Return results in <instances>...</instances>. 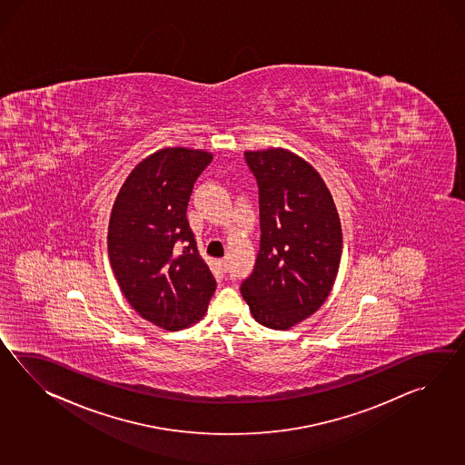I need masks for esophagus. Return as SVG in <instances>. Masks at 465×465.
Wrapping results in <instances>:
<instances>
[{"label":"esophagus","mask_w":465,"mask_h":465,"mask_svg":"<svg viewBox=\"0 0 465 465\" xmlns=\"http://www.w3.org/2000/svg\"><path fill=\"white\" fill-rule=\"evenodd\" d=\"M227 258H220V260H218V265H220V269L223 270V272L227 269Z\"/></svg>","instance_id":"1"}]
</instances>
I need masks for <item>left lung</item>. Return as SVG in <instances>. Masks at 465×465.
Here are the masks:
<instances>
[{"label": "left lung", "mask_w": 465, "mask_h": 465, "mask_svg": "<svg viewBox=\"0 0 465 465\" xmlns=\"http://www.w3.org/2000/svg\"><path fill=\"white\" fill-rule=\"evenodd\" d=\"M257 178L260 250L242 297L253 319L287 331L321 309L341 257V218L319 172L283 148L245 152Z\"/></svg>", "instance_id": "8db88e82"}]
</instances>
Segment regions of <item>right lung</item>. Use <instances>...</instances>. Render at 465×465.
<instances>
[{"label":"right lung","mask_w":465,"mask_h":465,"mask_svg":"<svg viewBox=\"0 0 465 465\" xmlns=\"http://www.w3.org/2000/svg\"><path fill=\"white\" fill-rule=\"evenodd\" d=\"M213 155L163 148L124 180L108 225V257L124 299L144 321L182 331L207 312L217 282L196 250L186 207Z\"/></svg>","instance_id":"add662e5"}]
</instances>
